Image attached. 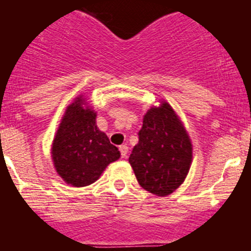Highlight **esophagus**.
Wrapping results in <instances>:
<instances>
[{
	"label": "esophagus",
	"instance_id": "34e87169",
	"mask_svg": "<svg viewBox=\"0 0 251 251\" xmlns=\"http://www.w3.org/2000/svg\"><path fill=\"white\" fill-rule=\"evenodd\" d=\"M119 151H121L122 157H123V158H127V156H128V146L127 145L119 146Z\"/></svg>",
	"mask_w": 251,
	"mask_h": 251
}]
</instances>
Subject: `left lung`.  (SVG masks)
<instances>
[{"mask_svg":"<svg viewBox=\"0 0 251 251\" xmlns=\"http://www.w3.org/2000/svg\"><path fill=\"white\" fill-rule=\"evenodd\" d=\"M138 136L129 163L139 185L157 196L176 191L191 167L192 143L174 108L161 100L148 109Z\"/></svg>","mask_w":251,"mask_h":251,"instance_id":"1","label":"left lung"}]
</instances>
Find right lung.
I'll return each instance as SVG.
<instances>
[{
  "mask_svg": "<svg viewBox=\"0 0 251 251\" xmlns=\"http://www.w3.org/2000/svg\"><path fill=\"white\" fill-rule=\"evenodd\" d=\"M121 152L97 126V112L84 95L69 104L51 146L57 175L73 187L94 183Z\"/></svg>",
  "mask_w": 251,
  "mask_h": 251,
  "instance_id": "right-lung-1",
  "label": "right lung"
}]
</instances>
